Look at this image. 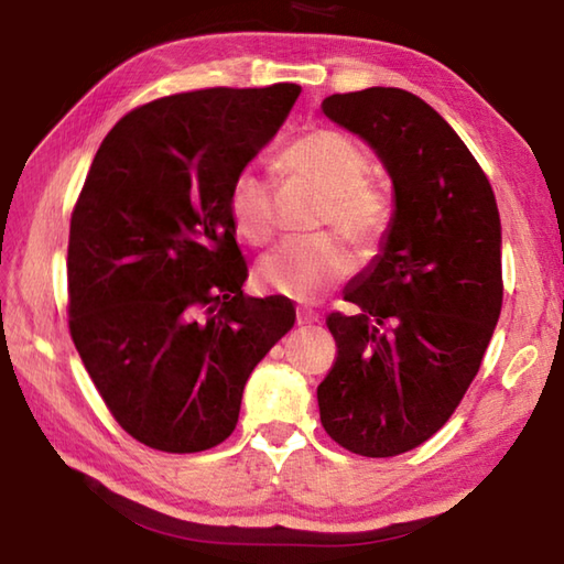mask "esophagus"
<instances>
[{
	"mask_svg": "<svg viewBox=\"0 0 564 564\" xmlns=\"http://www.w3.org/2000/svg\"><path fill=\"white\" fill-rule=\"evenodd\" d=\"M295 323H299V326H316V323H321V316L313 311H299Z\"/></svg>",
	"mask_w": 564,
	"mask_h": 564,
	"instance_id": "1",
	"label": "esophagus"
}]
</instances>
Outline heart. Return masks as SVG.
<instances>
[{
    "mask_svg": "<svg viewBox=\"0 0 564 564\" xmlns=\"http://www.w3.org/2000/svg\"><path fill=\"white\" fill-rule=\"evenodd\" d=\"M279 169L291 181L321 194L313 228L348 238L360 251L378 243L388 228V204L368 184L370 161L356 141L333 129L303 133L283 151ZM228 216L236 234L251 243H265L275 234V194L259 171L243 169L228 188ZM356 269V259L340 238L318 234L283 241L259 261L256 275L263 289L295 301H313L338 285Z\"/></svg>",
    "mask_w": 564,
    "mask_h": 564,
    "instance_id": "1",
    "label": "heart"
}]
</instances>
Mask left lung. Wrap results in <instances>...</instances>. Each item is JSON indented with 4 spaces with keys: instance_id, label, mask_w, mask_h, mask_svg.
<instances>
[{
    "instance_id": "obj_1",
    "label": "left lung",
    "mask_w": 564,
    "mask_h": 564,
    "mask_svg": "<svg viewBox=\"0 0 564 564\" xmlns=\"http://www.w3.org/2000/svg\"><path fill=\"white\" fill-rule=\"evenodd\" d=\"M321 109L376 151L393 181L380 253L330 313L338 358L321 423L346 451L393 457L460 405L502 308V228L488 176L431 104L403 89L333 94Z\"/></svg>"
}]
</instances>
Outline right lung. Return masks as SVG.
Wrapping results in <instances>:
<instances>
[{"label":"right lung","mask_w":564,"mask_h":564,"mask_svg":"<svg viewBox=\"0 0 564 564\" xmlns=\"http://www.w3.org/2000/svg\"><path fill=\"white\" fill-rule=\"evenodd\" d=\"M299 84L174 94L101 141L69 228V330L117 423L202 453L238 423L248 376L293 328L248 275L228 188L289 119Z\"/></svg>","instance_id":"right-lung-1"}]
</instances>
